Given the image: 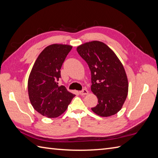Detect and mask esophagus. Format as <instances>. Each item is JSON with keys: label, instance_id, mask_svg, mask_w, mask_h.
<instances>
[{"label": "esophagus", "instance_id": "esophagus-1", "mask_svg": "<svg viewBox=\"0 0 158 158\" xmlns=\"http://www.w3.org/2000/svg\"><path fill=\"white\" fill-rule=\"evenodd\" d=\"M79 93H80V94H81V96H85V95L88 94V91L86 89H83V90H81V92H79Z\"/></svg>", "mask_w": 158, "mask_h": 158}]
</instances>
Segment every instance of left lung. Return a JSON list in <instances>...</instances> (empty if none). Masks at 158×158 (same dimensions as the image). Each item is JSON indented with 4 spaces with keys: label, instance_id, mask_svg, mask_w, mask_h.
Masks as SVG:
<instances>
[{
    "label": "left lung",
    "instance_id": "obj_1",
    "mask_svg": "<svg viewBox=\"0 0 158 158\" xmlns=\"http://www.w3.org/2000/svg\"><path fill=\"white\" fill-rule=\"evenodd\" d=\"M77 51L88 63L91 71V90L98 104L92 111L109 117L122 108L128 92V81L124 67L113 50L98 41L79 45Z\"/></svg>",
    "mask_w": 158,
    "mask_h": 158
}]
</instances>
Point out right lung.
<instances>
[{
	"instance_id": "add662e5",
	"label": "right lung",
	"mask_w": 158,
	"mask_h": 158,
	"mask_svg": "<svg viewBox=\"0 0 158 158\" xmlns=\"http://www.w3.org/2000/svg\"><path fill=\"white\" fill-rule=\"evenodd\" d=\"M73 46L50 45L43 50L32 66L28 81L30 101L36 111L56 118L65 111L75 94L58 85L60 69Z\"/></svg>"
}]
</instances>
